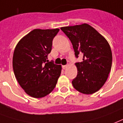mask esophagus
<instances>
[{"instance_id":"34e87169","label":"esophagus","mask_w":123,"mask_h":123,"mask_svg":"<svg viewBox=\"0 0 123 123\" xmlns=\"http://www.w3.org/2000/svg\"><path fill=\"white\" fill-rule=\"evenodd\" d=\"M67 67H68V65L62 66V68H63V70H65V69H66V68H67Z\"/></svg>"}]
</instances>
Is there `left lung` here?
I'll return each mask as SVG.
<instances>
[{"label":"left lung","instance_id":"left-lung-1","mask_svg":"<svg viewBox=\"0 0 123 123\" xmlns=\"http://www.w3.org/2000/svg\"><path fill=\"white\" fill-rule=\"evenodd\" d=\"M71 41L75 55H83L82 61L75 63L77 77L74 88L84 94H92L107 80L112 64V53L106 39L88 24L61 28Z\"/></svg>","mask_w":123,"mask_h":123}]
</instances>
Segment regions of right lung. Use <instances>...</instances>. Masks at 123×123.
<instances>
[{
	"label": "right lung",
	"mask_w": 123,
	"mask_h": 123,
	"mask_svg": "<svg viewBox=\"0 0 123 123\" xmlns=\"http://www.w3.org/2000/svg\"><path fill=\"white\" fill-rule=\"evenodd\" d=\"M59 29H35L20 39L13 56V68L18 84L34 98L53 91L61 73V66L48 60L52 41Z\"/></svg>",
	"instance_id": "1"
}]
</instances>
